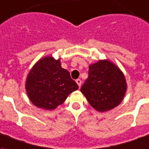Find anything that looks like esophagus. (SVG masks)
I'll list each match as a JSON object with an SVG mask.
<instances>
[{"label": "esophagus", "mask_w": 149, "mask_h": 149, "mask_svg": "<svg viewBox=\"0 0 149 149\" xmlns=\"http://www.w3.org/2000/svg\"><path fill=\"white\" fill-rule=\"evenodd\" d=\"M76 82H77V84H78L79 87H80V86H81V84H82V81H81V79H78L77 80H76Z\"/></svg>", "instance_id": "34e87169"}]
</instances>
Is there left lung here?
<instances>
[{
	"mask_svg": "<svg viewBox=\"0 0 149 149\" xmlns=\"http://www.w3.org/2000/svg\"><path fill=\"white\" fill-rule=\"evenodd\" d=\"M125 91V76L114 64L107 60L90 66L88 78L81 87V92L91 106L100 112L118 106Z\"/></svg>",
	"mask_w": 149,
	"mask_h": 149,
	"instance_id": "8db88e82",
	"label": "left lung"
}]
</instances>
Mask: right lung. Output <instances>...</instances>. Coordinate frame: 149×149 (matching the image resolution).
<instances>
[{"label":"right lung","instance_id":"right-lung-1","mask_svg":"<svg viewBox=\"0 0 149 149\" xmlns=\"http://www.w3.org/2000/svg\"><path fill=\"white\" fill-rule=\"evenodd\" d=\"M78 88L69 71L62 68L59 59L55 60L52 57L38 62L26 81V90L31 102L46 109H55Z\"/></svg>","mask_w":149,"mask_h":149}]
</instances>
